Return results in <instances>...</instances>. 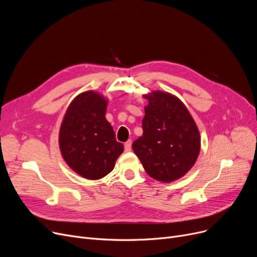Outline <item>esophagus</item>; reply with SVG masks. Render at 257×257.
I'll return each instance as SVG.
<instances>
[{
  "instance_id": "1",
  "label": "esophagus",
  "mask_w": 257,
  "mask_h": 257,
  "mask_svg": "<svg viewBox=\"0 0 257 257\" xmlns=\"http://www.w3.org/2000/svg\"><path fill=\"white\" fill-rule=\"evenodd\" d=\"M131 145H132L131 140H129L128 142H126V143H125V151H126V152L131 151Z\"/></svg>"
}]
</instances>
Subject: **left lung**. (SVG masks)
<instances>
[{
    "mask_svg": "<svg viewBox=\"0 0 257 257\" xmlns=\"http://www.w3.org/2000/svg\"><path fill=\"white\" fill-rule=\"evenodd\" d=\"M145 107L143 137L132 149L147 174L161 182L177 180L192 169L200 152V133L185 105L169 92L152 91Z\"/></svg>",
    "mask_w": 257,
    "mask_h": 257,
    "instance_id": "8db88e82",
    "label": "left lung"
}]
</instances>
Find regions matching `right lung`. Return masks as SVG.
Wrapping results in <instances>:
<instances>
[{
    "instance_id": "right-lung-1",
    "label": "right lung",
    "mask_w": 257,
    "mask_h": 257,
    "mask_svg": "<svg viewBox=\"0 0 257 257\" xmlns=\"http://www.w3.org/2000/svg\"><path fill=\"white\" fill-rule=\"evenodd\" d=\"M106 107L107 100L96 91L78 94L67 108L59 131V147L65 163L90 180L110 173L124 151L105 117Z\"/></svg>"
}]
</instances>
